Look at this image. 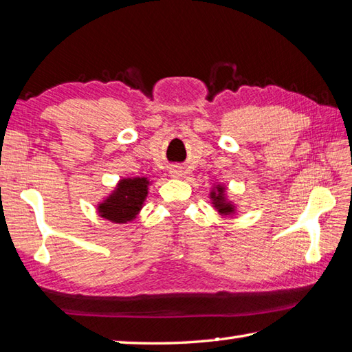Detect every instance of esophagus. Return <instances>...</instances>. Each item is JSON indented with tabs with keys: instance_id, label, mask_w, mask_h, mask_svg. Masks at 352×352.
Wrapping results in <instances>:
<instances>
[{
	"instance_id": "obj_1",
	"label": "esophagus",
	"mask_w": 352,
	"mask_h": 352,
	"mask_svg": "<svg viewBox=\"0 0 352 352\" xmlns=\"http://www.w3.org/2000/svg\"><path fill=\"white\" fill-rule=\"evenodd\" d=\"M170 174H172V177H180V175H182V170H178V169H170Z\"/></svg>"
}]
</instances>
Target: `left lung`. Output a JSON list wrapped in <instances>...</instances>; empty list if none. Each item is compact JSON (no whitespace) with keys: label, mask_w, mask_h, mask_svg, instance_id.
<instances>
[{"label":"left lung","mask_w":352,"mask_h":352,"mask_svg":"<svg viewBox=\"0 0 352 352\" xmlns=\"http://www.w3.org/2000/svg\"><path fill=\"white\" fill-rule=\"evenodd\" d=\"M210 197L213 198V204L214 207L218 208V212L222 213V214H230L234 212L233 208V204L231 203H227L226 198H223V188H216V192H212Z\"/></svg>","instance_id":"left-lung-1"}]
</instances>
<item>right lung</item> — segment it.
I'll list each match as a JSON object with an SVG mask.
<instances>
[{
    "mask_svg": "<svg viewBox=\"0 0 352 352\" xmlns=\"http://www.w3.org/2000/svg\"><path fill=\"white\" fill-rule=\"evenodd\" d=\"M149 182L146 178H125L118 184L116 190L98 206V212L111 222L124 223L136 218L146 198Z\"/></svg>",
    "mask_w": 352,
    "mask_h": 352,
    "instance_id": "add662e5",
    "label": "right lung"
}]
</instances>
